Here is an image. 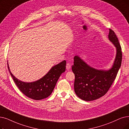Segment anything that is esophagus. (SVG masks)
I'll return each instance as SVG.
<instances>
[{
  "instance_id": "esophagus-1",
  "label": "esophagus",
  "mask_w": 129,
  "mask_h": 129,
  "mask_svg": "<svg viewBox=\"0 0 129 129\" xmlns=\"http://www.w3.org/2000/svg\"><path fill=\"white\" fill-rule=\"evenodd\" d=\"M71 68V65L69 63H67L66 65V69L67 70H69Z\"/></svg>"
}]
</instances>
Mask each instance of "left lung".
<instances>
[{"label":"left lung","instance_id":"8db88e82","mask_svg":"<svg viewBox=\"0 0 129 129\" xmlns=\"http://www.w3.org/2000/svg\"><path fill=\"white\" fill-rule=\"evenodd\" d=\"M108 38L116 49V55L109 69H97L92 67L79 55L74 56L72 70L75 75L74 90L80 99L91 101L104 96L115 80L122 62V51L118 39L110 29Z\"/></svg>","mask_w":129,"mask_h":129}]
</instances>
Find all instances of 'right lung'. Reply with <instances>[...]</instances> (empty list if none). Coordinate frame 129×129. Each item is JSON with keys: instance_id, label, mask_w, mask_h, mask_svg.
<instances>
[{"instance_id": "add662e5", "label": "right lung", "mask_w": 129, "mask_h": 129, "mask_svg": "<svg viewBox=\"0 0 129 129\" xmlns=\"http://www.w3.org/2000/svg\"><path fill=\"white\" fill-rule=\"evenodd\" d=\"M9 71L19 90L27 97L35 100H41L52 93L61 75L66 70V61L54 65L47 74L39 80L33 82H24L18 79L11 73L7 62Z\"/></svg>"}]
</instances>
